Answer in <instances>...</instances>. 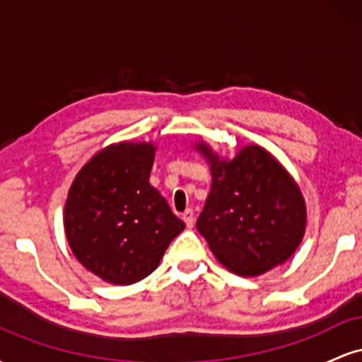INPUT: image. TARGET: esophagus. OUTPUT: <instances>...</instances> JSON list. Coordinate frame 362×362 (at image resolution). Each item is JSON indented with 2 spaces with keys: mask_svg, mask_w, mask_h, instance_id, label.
<instances>
[{
  "mask_svg": "<svg viewBox=\"0 0 362 362\" xmlns=\"http://www.w3.org/2000/svg\"><path fill=\"white\" fill-rule=\"evenodd\" d=\"M182 219H184L187 228H192L194 223H195V218H194V211L192 209H187L184 214H182Z\"/></svg>",
  "mask_w": 362,
  "mask_h": 362,
  "instance_id": "34e87169",
  "label": "esophagus"
}]
</instances>
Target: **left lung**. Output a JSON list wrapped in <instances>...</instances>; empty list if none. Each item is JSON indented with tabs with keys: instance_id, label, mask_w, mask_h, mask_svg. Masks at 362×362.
<instances>
[{
	"instance_id": "8db88e82",
	"label": "left lung",
	"mask_w": 362,
	"mask_h": 362,
	"mask_svg": "<svg viewBox=\"0 0 362 362\" xmlns=\"http://www.w3.org/2000/svg\"><path fill=\"white\" fill-rule=\"evenodd\" d=\"M197 149L209 161L211 192L197 230L228 271L260 276L300 247L306 206L294 178L271 153L245 146L233 160H219L206 143Z\"/></svg>"
}]
</instances>
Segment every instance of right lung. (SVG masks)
Instances as JSON below:
<instances>
[{"label":"right lung","mask_w":362,"mask_h":362,"mask_svg":"<svg viewBox=\"0 0 362 362\" xmlns=\"http://www.w3.org/2000/svg\"><path fill=\"white\" fill-rule=\"evenodd\" d=\"M156 148L119 143L98 151L74 178L64 231L83 267L112 284L149 276L185 223L149 184Z\"/></svg>","instance_id":"right-lung-1"}]
</instances>
